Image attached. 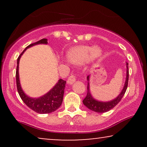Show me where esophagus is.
<instances>
[{
  "mask_svg": "<svg viewBox=\"0 0 147 147\" xmlns=\"http://www.w3.org/2000/svg\"><path fill=\"white\" fill-rule=\"evenodd\" d=\"M76 74H71V76H70L67 79V83L70 84H73L74 82L76 81Z\"/></svg>",
  "mask_w": 147,
  "mask_h": 147,
  "instance_id": "obj_1",
  "label": "esophagus"
}]
</instances>
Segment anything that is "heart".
Listing matches in <instances>:
<instances>
[{
	"instance_id": "obj_1",
	"label": "heart",
	"mask_w": 147,
	"mask_h": 147,
	"mask_svg": "<svg viewBox=\"0 0 147 147\" xmlns=\"http://www.w3.org/2000/svg\"><path fill=\"white\" fill-rule=\"evenodd\" d=\"M101 48L95 46L92 47L90 46L82 45L72 48L68 51L67 57L70 62L74 63H81L88 59H96L102 55Z\"/></svg>"
}]
</instances>
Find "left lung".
Wrapping results in <instances>:
<instances>
[{"label": "left lung", "instance_id": "left-lung-1", "mask_svg": "<svg viewBox=\"0 0 147 147\" xmlns=\"http://www.w3.org/2000/svg\"><path fill=\"white\" fill-rule=\"evenodd\" d=\"M126 67H127V70H126V80L124 84V86L123 90L121 92L117 98L115 99L112 100L110 102H99L94 99L90 93V89H89V82L88 83L87 86V95L86 97L84 98L83 100V104L85 105L90 110L94 111L96 112H98V113H103V112H106L110 110L112 108L115 107L117 104L119 103L120 100L123 97L124 94L126 91L128 87V76H129V71H128V63H126ZM87 79L89 81V76H88Z\"/></svg>", "mask_w": 147, "mask_h": 147}]
</instances>
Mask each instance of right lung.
Masks as SVG:
<instances>
[{
    "label": "right lung",
    "mask_w": 147,
    "mask_h": 147,
    "mask_svg": "<svg viewBox=\"0 0 147 147\" xmlns=\"http://www.w3.org/2000/svg\"><path fill=\"white\" fill-rule=\"evenodd\" d=\"M47 39H42L35 43L30 44L24 49L17 59V66L16 69V82H17V91L20 97L24 103L33 111L39 114H48L55 111L61 105L63 102L64 89L65 87L66 81L60 79L57 84L45 95L39 98H31L24 93L21 87L19 77V63L21 55L27 48L37 44H47Z\"/></svg>",
    "instance_id": "obj_1"
}]
</instances>
